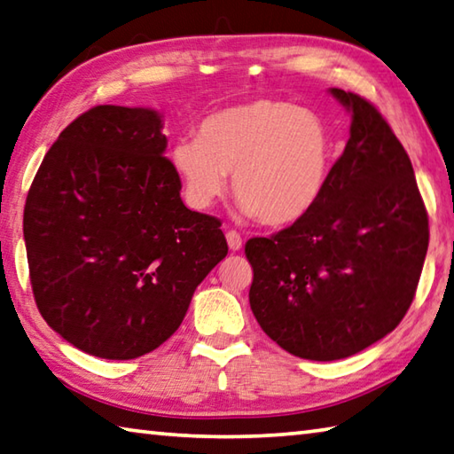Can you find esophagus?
<instances>
[{"mask_svg": "<svg viewBox=\"0 0 454 454\" xmlns=\"http://www.w3.org/2000/svg\"><path fill=\"white\" fill-rule=\"evenodd\" d=\"M225 237H227V245L231 251H239L243 247V239L237 233V231H227Z\"/></svg>", "mask_w": 454, "mask_h": 454, "instance_id": "1", "label": "esophagus"}]
</instances>
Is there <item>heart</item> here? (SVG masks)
Listing matches in <instances>:
<instances>
[{"label": "heart", "instance_id": "heart-1", "mask_svg": "<svg viewBox=\"0 0 454 454\" xmlns=\"http://www.w3.org/2000/svg\"><path fill=\"white\" fill-rule=\"evenodd\" d=\"M333 142L312 110L256 98L205 116L198 138H179L169 152L185 200L207 209L227 187L247 215L286 225L308 215L326 190Z\"/></svg>", "mask_w": 454, "mask_h": 454}]
</instances>
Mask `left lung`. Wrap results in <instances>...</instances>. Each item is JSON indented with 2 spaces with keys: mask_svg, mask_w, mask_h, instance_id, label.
<instances>
[{
  "mask_svg": "<svg viewBox=\"0 0 454 454\" xmlns=\"http://www.w3.org/2000/svg\"><path fill=\"white\" fill-rule=\"evenodd\" d=\"M330 92L352 126L320 201L245 245L256 322L288 354L314 362L354 356L395 330L429 247L411 160L391 126L360 94Z\"/></svg>",
  "mask_w": 454,
  "mask_h": 454,
  "instance_id": "1",
  "label": "left lung"
}]
</instances>
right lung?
Masks as SVG:
<instances>
[{
	"mask_svg": "<svg viewBox=\"0 0 454 454\" xmlns=\"http://www.w3.org/2000/svg\"><path fill=\"white\" fill-rule=\"evenodd\" d=\"M150 108L94 106L43 158L23 211L33 296L68 344L134 360L179 328L225 259L221 221L187 209Z\"/></svg>",
	"mask_w": 454,
	"mask_h": 454,
	"instance_id": "1",
	"label": "right lung"
}]
</instances>
